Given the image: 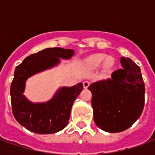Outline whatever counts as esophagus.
I'll return each mask as SVG.
<instances>
[{"label": "esophagus", "mask_w": 155, "mask_h": 155, "mask_svg": "<svg viewBox=\"0 0 155 155\" xmlns=\"http://www.w3.org/2000/svg\"><path fill=\"white\" fill-rule=\"evenodd\" d=\"M90 81H84V82H83V86H84V89H87L88 87H89V85H90Z\"/></svg>", "instance_id": "34e87169"}]
</instances>
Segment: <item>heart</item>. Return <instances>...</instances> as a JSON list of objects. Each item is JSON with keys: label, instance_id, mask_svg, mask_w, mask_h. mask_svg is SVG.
Returning <instances> with one entry per match:
<instances>
[{"label": "heart", "instance_id": "1", "mask_svg": "<svg viewBox=\"0 0 155 155\" xmlns=\"http://www.w3.org/2000/svg\"><path fill=\"white\" fill-rule=\"evenodd\" d=\"M105 61V64L107 66H110L113 64V59L110 56H107L105 54L99 53L91 55V57L87 60V64L92 67H97L100 64L103 63V61Z\"/></svg>", "mask_w": 155, "mask_h": 155}]
</instances>
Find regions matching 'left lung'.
Segmentation results:
<instances>
[{
	"label": "left lung",
	"mask_w": 155,
	"mask_h": 155,
	"mask_svg": "<svg viewBox=\"0 0 155 155\" xmlns=\"http://www.w3.org/2000/svg\"><path fill=\"white\" fill-rule=\"evenodd\" d=\"M123 66L111 78L89 86L94 120L99 128L118 133L130 128L142 114L145 87L140 68L130 58H120Z\"/></svg>",
	"instance_id": "obj_1"
}]
</instances>
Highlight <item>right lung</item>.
I'll list each match as a JSON object with an SVG mask.
<instances>
[{"label": "right lung", "mask_w": 155, "mask_h": 155, "mask_svg": "<svg viewBox=\"0 0 155 155\" xmlns=\"http://www.w3.org/2000/svg\"><path fill=\"white\" fill-rule=\"evenodd\" d=\"M74 51L63 48H46L31 54L16 66L11 85L12 113L21 125L34 133L54 134L67 125L75 99L83 90V84L60 88L53 98L45 103H32L23 94L25 81L41 71L57 65L60 58L68 60Z\"/></svg>", "instance_id": "add662e5"}]
</instances>
